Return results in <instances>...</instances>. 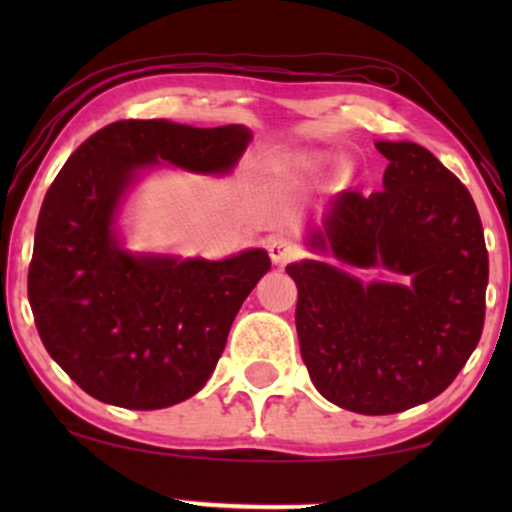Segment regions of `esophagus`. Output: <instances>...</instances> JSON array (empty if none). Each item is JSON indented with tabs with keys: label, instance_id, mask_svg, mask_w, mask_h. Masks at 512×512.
<instances>
[{
	"label": "esophagus",
	"instance_id": "1",
	"mask_svg": "<svg viewBox=\"0 0 512 512\" xmlns=\"http://www.w3.org/2000/svg\"><path fill=\"white\" fill-rule=\"evenodd\" d=\"M267 250H269V257H272L274 264H286V262L296 260V257L301 255V245H298L296 240L289 238V236L269 238Z\"/></svg>",
	"mask_w": 512,
	"mask_h": 512
}]
</instances>
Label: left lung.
Returning a JSON list of instances; mask_svg holds the SVG:
<instances>
[{
	"instance_id": "left-lung-1",
	"label": "left lung",
	"mask_w": 512,
	"mask_h": 512,
	"mask_svg": "<svg viewBox=\"0 0 512 512\" xmlns=\"http://www.w3.org/2000/svg\"><path fill=\"white\" fill-rule=\"evenodd\" d=\"M383 190H344L293 262L296 330L317 392L356 414H397L438 397L477 349L489 252L474 199L431 151L375 142ZM385 268L408 281L367 282L345 269Z\"/></svg>"
}]
</instances>
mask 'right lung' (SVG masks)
<instances>
[{
    "label": "right lung",
    "mask_w": 512,
    "mask_h": 512,
    "mask_svg": "<svg viewBox=\"0 0 512 512\" xmlns=\"http://www.w3.org/2000/svg\"><path fill=\"white\" fill-rule=\"evenodd\" d=\"M250 139L243 125L120 120L91 134L50 185L28 301L48 354L91 397L163 409L207 385L240 305L272 267L267 250L226 260L132 252L117 214L144 170L231 173Z\"/></svg>",
    "instance_id": "1"
}]
</instances>
